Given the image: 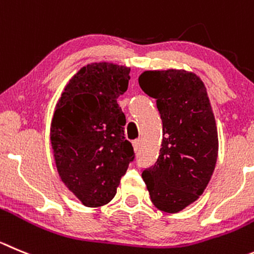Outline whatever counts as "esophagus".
<instances>
[{"mask_svg": "<svg viewBox=\"0 0 254 254\" xmlns=\"http://www.w3.org/2000/svg\"><path fill=\"white\" fill-rule=\"evenodd\" d=\"M140 139H136V140L132 141V146H134L135 151H139V149H140Z\"/></svg>", "mask_w": 254, "mask_h": 254, "instance_id": "obj_1", "label": "esophagus"}]
</instances>
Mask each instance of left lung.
Wrapping results in <instances>:
<instances>
[{
	"label": "left lung",
	"instance_id": "obj_1",
	"mask_svg": "<svg viewBox=\"0 0 254 254\" xmlns=\"http://www.w3.org/2000/svg\"><path fill=\"white\" fill-rule=\"evenodd\" d=\"M141 90L156 100L163 140L155 164L143 172L153 204L178 213L207 188L218 156V132L207 89L186 70L144 71Z\"/></svg>",
	"mask_w": 254,
	"mask_h": 254
}]
</instances>
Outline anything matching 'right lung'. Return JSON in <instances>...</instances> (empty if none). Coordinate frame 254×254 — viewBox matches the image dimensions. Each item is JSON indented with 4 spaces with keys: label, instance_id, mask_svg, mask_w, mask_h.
<instances>
[{
    "label": "right lung",
    "instance_id": "add662e5",
    "mask_svg": "<svg viewBox=\"0 0 254 254\" xmlns=\"http://www.w3.org/2000/svg\"><path fill=\"white\" fill-rule=\"evenodd\" d=\"M130 68L94 63L70 79L56 104L50 139L61 181L86 207L105 205L134 160L118 98Z\"/></svg>",
    "mask_w": 254,
    "mask_h": 254
}]
</instances>
